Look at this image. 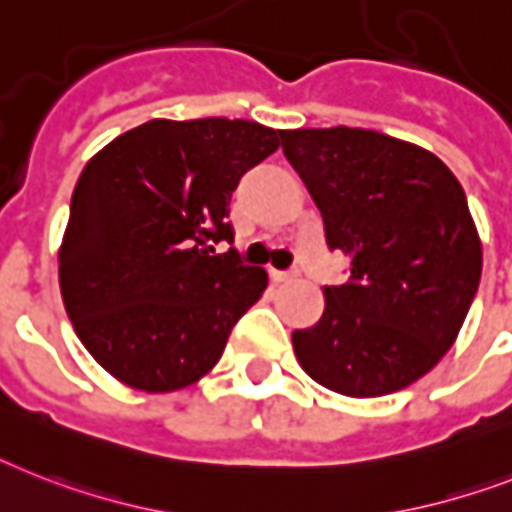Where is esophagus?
I'll use <instances>...</instances> for the list:
<instances>
[{"instance_id":"1","label":"esophagus","mask_w":512,"mask_h":512,"mask_svg":"<svg viewBox=\"0 0 512 512\" xmlns=\"http://www.w3.org/2000/svg\"><path fill=\"white\" fill-rule=\"evenodd\" d=\"M273 281H294L299 276V270H270Z\"/></svg>"}]
</instances>
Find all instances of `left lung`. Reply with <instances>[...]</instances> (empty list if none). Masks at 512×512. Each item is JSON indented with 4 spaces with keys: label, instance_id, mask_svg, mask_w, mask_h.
I'll list each match as a JSON object with an SVG mask.
<instances>
[{
    "label": "left lung",
    "instance_id": "1",
    "mask_svg": "<svg viewBox=\"0 0 512 512\" xmlns=\"http://www.w3.org/2000/svg\"><path fill=\"white\" fill-rule=\"evenodd\" d=\"M350 278L292 334L307 376L347 397L400 392L452 347L481 281V242L460 181L426 149L365 128L281 131Z\"/></svg>",
    "mask_w": 512,
    "mask_h": 512
}]
</instances>
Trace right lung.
Wrapping results in <instances>:
<instances>
[{
	"mask_svg": "<svg viewBox=\"0 0 512 512\" xmlns=\"http://www.w3.org/2000/svg\"><path fill=\"white\" fill-rule=\"evenodd\" d=\"M252 120H149L89 160L60 247L62 302L107 373L144 392L205 376L268 273L247 265L228 220L242 176L278 149Z\"/></svg>",
	"mask_w": 512,
	"mask_h": 512,
	"instance_id": "right-lung-1",
	"label": "right lung"
}]
</instances>
